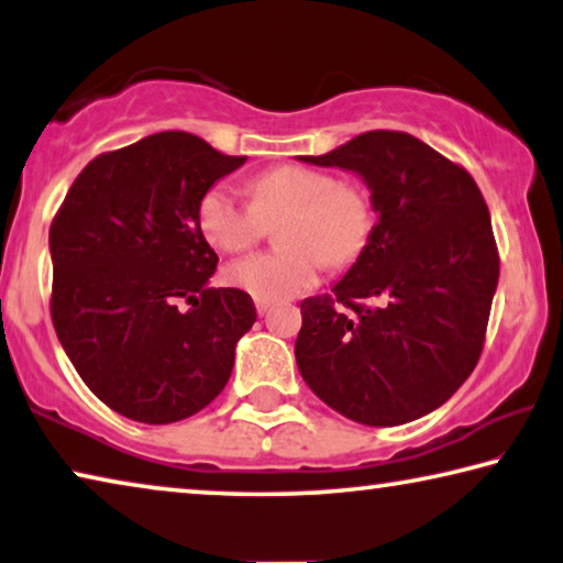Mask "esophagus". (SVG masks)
<instances>
[{"instance_id":"obj_1","label":"esophagus","mask_w":563,"mask_h":563,"mask_svg":"<svg viewBox=\"0 0 563 563\" xmlns=\"http://www.w3.org/2000/svg\"><path fill=\"white\" fill-rule=\"evenodd\" d=\"M269 309H272V301H266V299H256V311L258 314H269Z\"/></svg>"}]
</instances>
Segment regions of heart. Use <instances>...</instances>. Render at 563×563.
<instances>
[{"mask_svg":"<svg viewBox=\"0 0 563 563\" xmlns=\"http://www.w3.org/2000/svg\"><path fill=\"white\" fill-rule=\"evenodd\" d=\"M252 201L236 188L216 184L198 203V229L219 252H241L258 236L264 221L279 223V252H256L227 266L231 287L254 299L284 301L314 287L324 262L350 264L372 231L367 194L307 166H276L252 178Z\"/></svg>","mask_w":563,"mask_h":563,"instance_id":"1","label":"heart"}]
</instances>
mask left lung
Returning a JSON list of instances; mask_svg holds the SVG:
<instances>
[{
  "mask_svg": "<svg viewBox=\"0 0 563 563\" xmlns=\"http://www.w3.org/2000/svg\"><path fill=\"white\" fill-rule=\"evenodd\" d=\"M299 161L360 176L375 211L332 297L301 301V377L362 426L418 420L478 365L498 287L488 206L468 170L408 133L369 131Z\"/></svg>",
  "mask_w": 563,
  "mask_h": 563,
  "instance_id": "8db88e82",
  "label": "left lung"
}]
</instances>
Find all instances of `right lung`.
Listing matches in <instances>:
<instances>
[{"mask_svg":"<svg viewBox=\"0 0 563 563\" xmlns=\"http://www.w3.org/2000/svg\"><path fill=\"white\" fill-rule=\"evenodd\" d=\"M244 163L198 135L155 133L90 161L52 221V324L82 383L125 418H191L229 383L256 307L209 287L219 256L198 203Z\"/></svg>","mask_w":563,"mask_h":563,"instance_id":"obj_1","label":"right lung"}]
</instances>
